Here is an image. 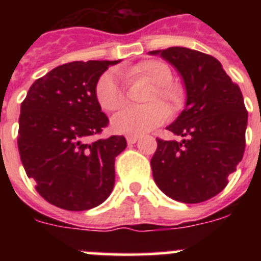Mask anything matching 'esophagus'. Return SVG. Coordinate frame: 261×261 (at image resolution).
I'll use <instances>...</instances> for the list:
<instances>
[{"label": "esophagus", "instance_id": "1", "mask_svg": "<svg viewBox=\"0 0 261 261\" xmlns=\"http://www.w3.org/2000/svg\"><path fill=\"white\" fill-rule=\"evenodd\" d=\"M138 140H140V136H128V137H126V142H128L129 145L136 144Z\"/></svg>", "mask_w": 261, "mask_h": 261}]
</instances>
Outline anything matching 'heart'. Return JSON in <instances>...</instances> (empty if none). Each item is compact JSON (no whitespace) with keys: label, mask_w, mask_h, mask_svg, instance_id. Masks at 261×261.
I'll list each match as a JSON object with an SVG mask.
<instances>
[{"label":"heart","mask_w":261,"mask_h":261,"mask_svg":"<svg viewBox=\"0 0 261 261\" xmlns=\"http://www.w3.org/2000/svg\"><path fill=\"white\" fill-rule=\"evenodd\" d=\"M124 75L129 80H145L153 85V90L146 98L149 106L142 108H125L111 120L114 132L120 135L140 136L150 132L168 119V108L177 110L183 102V94L177 86L171 84L172 71L161 60H144L132 68L124 69ZM99 106L112 112L125 105V93L119 75L115 71H107L99 78L95 87ZM159 100V102L156 100Z\"/></svg>","instance_id":"obj_1"}]
</instances>
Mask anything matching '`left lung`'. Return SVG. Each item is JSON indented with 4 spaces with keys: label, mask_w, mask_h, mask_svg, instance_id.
<instances>
[{
    "label": "left lung",
    "mask_w": 261,
    "mask_h": 261,
    "mask_svg": "<svg viewBox=\"0 0 261 261\" xmlns=\"http://www.w3.org/2000/svg\"><path fill=\"white\" fill-rule=\"evenodd\" d=\"M170 62L186 87V107L167 129L181 141L156 138L150 161L158 188L186 204L206 201L227 186L243 158L248 114L242 91L211 55L184 47L151 50Z\"/></svg>",
    "instance_id": "8db88e82"
}]
</instances>
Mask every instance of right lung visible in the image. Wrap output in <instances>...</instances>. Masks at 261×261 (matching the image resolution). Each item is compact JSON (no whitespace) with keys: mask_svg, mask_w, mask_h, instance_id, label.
Masks as SVG:
<instances>
[{"mask_svg":"<svg viewBox=\"0 0 261 261\" xmlns=\"http://www.w3.org/2000/svg\"><path fill=\"white\" fill-rule=\"evenodd\" d=\"M117 61H73L30 87L20 105L18 150L43 199L65 211H87L114 190L123 136L90 142L108 125L95 95L100 75Z\"/></svg>","mask_w":261,"mask_h":261,"instance_id":"right-lung-1","label":"right lung"}]
</instances>
